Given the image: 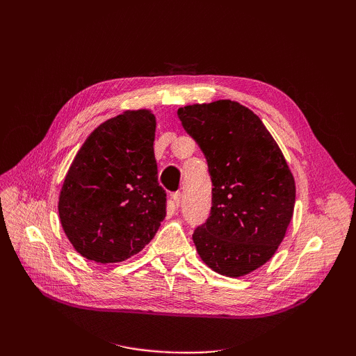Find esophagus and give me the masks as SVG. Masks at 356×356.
<instances>
[{
  "mask_svg": "<svg viewBox=\"0 0 356 356\" xmlns=\"http://www.w3.org/2000/svg\"><path fill=\"white\" fill-rule=\"evenodd\" d=\"M179 203H181V193L177 191V193H174V195H172V204H174L175 208H178Z\"/></svg>",
  "mask_w": 356,
  "mask_h": 356,
  "instance_id": "34e87169",
  "label": "esophagus"
}]
</instances>
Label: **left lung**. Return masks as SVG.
Segmentation results:
<instances>
[{"instance_id":"8db88e82","label":"left lung","mask_w":356,"mask_h":356,"mask_svg":"<svg viewBox=\"0 0 356 356\" xmlns=\"http://www.w3.org/2000/svg\"><path fill=\"white\" fill-rule=\"evenodd\" d=\"M208 161L212 208L193 242L202 261L229 277L246 276L277 251L293 218L296 181L270 132L250 108L220 99L178 108Z\"/></svg>"}]
</instances>
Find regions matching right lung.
Listing matches in <instances>:
<instances>
[{"label": "right lung", "mask_w": 356, "mask_h": 356, "mask_svg": "<svg viewBox=\"0 0 356 356\" xmlns=\"http://www.w3.org/2000/svg\"><path fill=\"white\" fill-rule=\"evenodd\" d=\"M156 115L126 110L88 136L63 179L59 218L74 250L120 263L143 251L166 217L154 157Z\"/></svg>", "instance_id": "add662e5"}]
</instances>
